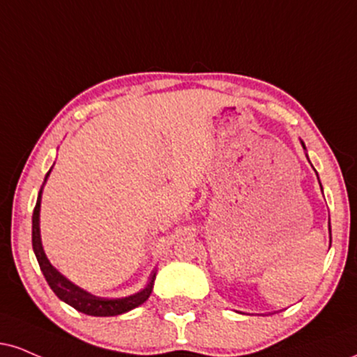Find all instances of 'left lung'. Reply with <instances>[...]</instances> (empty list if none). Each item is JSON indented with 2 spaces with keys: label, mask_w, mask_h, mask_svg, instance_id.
I'll return each instance as SVG.
<instances>
[{
  "label": "left lung",
  "mask_w": 357,
  "mask_h": 357,
  "mask_svg": "<svg viewBox=\"0 0 357 357\" xmlns=\"http://www.w3.org/2000/svg\"><path fill=\"white\" fill-rule=\"evenodd\" d=\"M301 146H303V149H304V151H306V144H304L303 141H301ZM306 156H307V154H306ZM319 184H321V183H319ZM329 234H331V222H329Z\"/></svg>",
  "instance_id": "left-lung-1"
}]
</instances>
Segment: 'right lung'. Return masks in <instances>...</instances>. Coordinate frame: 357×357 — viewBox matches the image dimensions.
Here are the masks:
<instances>
[{
    "label": "right lung",
    "instance_id": "obj_1",
    "mask_svg": "<svg viewBox=\"0 0 357 357\" xmlns=\"http://www.w3.org/2000/svg\"><path fill=\"white\" fill-rule=\"evenodd\" d=\"M51 169H53V166H51ZM51 169L45 176V181H43L41 190L38 192L36 206H34V211H33V251H34V256H36L38 263H40L43 276L46 278V281H48V284L51 289H53V293L58 296L61 301L70 304L71 307H75L76 311L84 312V314L88 316H100V317L118 316V314H123V312L131 311V309H135L137 306H141V304L151 296L154 279H156V271H158L156 268H154L151 276H149L148 284H146L141 291H137V293L126 296V298H100V296H94L91 293H88L86 289H83V287L75 284V282L70 281V279L64 276V274L59 273L58 269L50 263L48 256H46L45 249H43V243H41L40 211H41L43 190H45V184L48 181Z\"/></svg>",
    "mask_w": 357,
    "mask_h": 357
}]
</instances>
